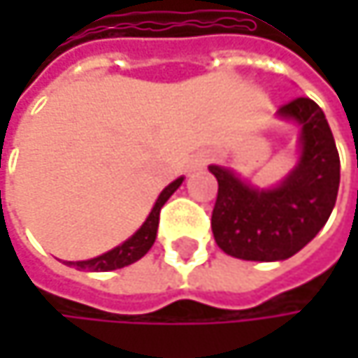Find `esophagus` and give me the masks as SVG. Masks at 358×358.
Segmentation results:
<instances>
[{
    "mask_svg": "<svg viewBox=\"0 0 358 358\" xmlns=\"http://www.w3.org/2000/svg\"><path fill=\"white\" fill-rule=\"evenodd\" d=\"M209 162H211V155L209 153H199L194 157V162H192V170H203Z\"/></svg>",
    "mask_w": 358,
    "mask_h": 358,
    "instance_id": "obj_1",
    "label": "esophagus"
}]
</instances>
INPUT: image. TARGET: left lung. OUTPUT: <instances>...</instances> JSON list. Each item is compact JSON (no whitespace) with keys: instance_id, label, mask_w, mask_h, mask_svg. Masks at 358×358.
Wrapping results in <instances>:
<instances>
[{"instance_id":"left-lung-1","label":"left lung","mask_w":358,"mask_h":358,"mask_svg":"<svg viewBox=\"0 0 358 358\" xmlns=\"http://www.w3.org/2000/svg\"><path fill=\"white\" fill-rule=\"evenodd\" d=\"M280 115L301 124L303 155L294 172L273 190H255L230 170L209 166L217 178L211 230L217 247L245 261H282L309 245L336 205L340 155L322 108L296 97Z\"/></svg>"}]
</instances>
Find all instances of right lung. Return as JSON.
Instances as JSON below:
<instances>
[{
    "label": "right lung",
    "instance_id": "add662e5",
    "mask_svg": "<svg viewBox=\"0 0 358 358\" xmlns=\"http://www.w3.org/2000/svg\"><path fill=\"white\" fill-rule=\"evenodd\" d=\"M182 180L184 178L174 180L170 186L164 188V192L159 194V199H157L155 207L151 209L147 222L141 226V230H138L134 236H130V238H128L126 243H122L120 247L108 250L106 255H99V257L89 259V261H70V265H74L76 269H89V271H111V269L126 267V265L138 261L141 257H145V255L149 252V249L153 247L155 236H157L159 211H162V207L166 205V201L176 192V188L182 184Z\"/></svg>",
    "mask_w": 358,
    "mask_h": 358
}]
</instances>
